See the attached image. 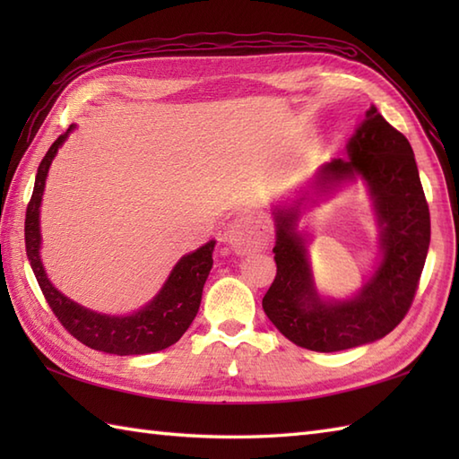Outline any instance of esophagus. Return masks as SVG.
<instances>
[{"label": "esophagus", "instance_id": "34e87169", "mask_svg": "<svg viewBox=\"0 0 459 459\" xmlns=\"http://www.w3.org/2000/svg\"><path fill=\"white\" fill-rule=\"evenodd\" d=\"M224 240L229 242L230 248L238 252V255H247V252L264 248L268 242V224L266 219L255 212L240 214L229 224L224 230Z\"/></svg>", "mask_w": 459, "mask_h": 459}]
</instances>
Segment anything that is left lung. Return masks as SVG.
<instances>
[{
	"mask_svg": "<svg viewBox=\"0 0 459 459\" xmlns=\"http://www.w3.org/2000/svg\"><path fill=\"white\" fill-rule=\"evenodd\" d=\"M349 160L321 168L319 183L360 175L368 185L380 227V260L359 294L324 301L314 288L306 242L296 232L298 207L274 211L276 278L262 298L268 319L298 347L333 353L385 337L401 324L416 296L430 247V211L411 143L375 106L349 145Z\"/></svg>",
	"mask_w": 459,
	"mask_h": 459,
	"instance_id": "left-lung-1",
	"label": "left lung"
}]
</instances>
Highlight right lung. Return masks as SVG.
Returning a JSON list of instances; mask_svg holds the SVG:
<instances>
[{
	"instance_id": "add662e5",
	"label": "right lung",
	"mask_w": 459,
	"mask_h": 459,
	"mask_svg": "<svg viewBox=\"0 0 459 459\" xmlns=\"http://www.w3.org/2000/svg\"><path fill=\"white\" fill-rule=\"evenodd\" d=\"M73 128L74 126L58 135L45 153L43 161L39 163L33 195L25 212V250L39 288H41L48 307L53 309L61 325L86 347L112 355H145L168 349L169 345L178 343L197 316L203 286L212 268L214 240L191 252V255H185L171 270L160 294L132 316H102L63 296L48 281L41 256H39V247H41L39 207H41L48 165H51L56 150L61 148Z\"/></svg>"
}]
</instances>
